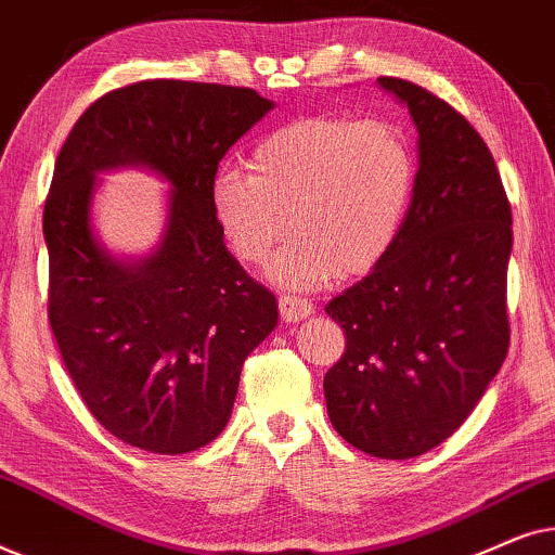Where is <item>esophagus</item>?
<instances>
[{"mask_svg": "<svg viewBox=\"0 0 555 555\" xmlns=\"http://www.w3.org/2000/svg\"><path fill=\"white\" fill-rule=\"evenodd\" d=\"M278 306H280V315H283V321H291V323H298L302 318L313 315V302L300 298V295H280L278 298Z\"/></svg>", "mask_w": 555, "mask_h": 555, "instance_id": "34e87169", "label": "esophagus"}]
</instances>
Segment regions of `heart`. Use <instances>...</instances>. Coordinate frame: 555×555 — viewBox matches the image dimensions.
I'll use <instances>...</instances> for the list:
<instances>
[{
    "label": "heart",
    "mask_w": 555,
    "mask_h": 555,
    "mask_svg": "<svg viewBox=\"0 0 555 555\" xmlns=\"http://www.w3.org/2000/svg\"><path fill=\"white\" fill-rule=\"evenodd\" d=\"M416 186L406 133L389 120L306 116L257 143L253 171L222 166L209 186L217 230L232 255L270 264L291 287L376 270L404 230Z\"/></svg>",
    "instance_id": "heart-1"
}]
</instances>
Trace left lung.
Returning a JSON list of instances; mask_svg holds the SVG:
<instances>
[{"label":"left lung","mask_w":555,"mask_h":555,"mask_svg":"<svg viewBox=\"0 0 555 555\" xmlns=\"http://www.w3.org/2000/svg\"><path fill=\"white\" fill-rule=\"evenodd\" d=\"M420 133V171L389 257L325 306L346 351L323 378L331 424L356 450L409 460L460 429L511 344L513 215L495 158L450 103L378 78Z\"/></svg>","instance_id":"left-lung-1"}]
</instances>
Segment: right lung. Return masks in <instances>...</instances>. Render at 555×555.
<instances>
[{
	"mask_svg": "<svg viewBox=\"0 0 555 555\" xmlns=\"http://www.w3.org/2000/svg\"><path fill=\"white\" fill-rule=\"evenodd\" d=\"M275 105L249 88L141 80L111 90L60 149L44 202L48 315L75 389L126 444L184 454L230 422L242 363L278 325V300L217 230L219 162ZM141 165L172 184L165 237L118 261L89 222L94 177Z\"/></svg>",
	"mask_w": 555,
	"mask_h": 555,
	"instance_id": "add662e5",
	"label": "right lung"
}]
</instances>
